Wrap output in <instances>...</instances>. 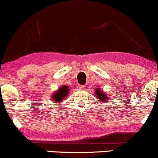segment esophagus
<instances>
[{"label": "esophagus", "mask_w": 158, "mask_h": 158, "mask_svg": "<svg viewBox=\"0 0 158 158\" xmlns=\"http://www.w3.org/2000/svg\"><path fill=\"white\" fill-rule=\"evenodd\" d=\"M77 87H78L79 89H81V90H83V89H85V87H86V86H83V85H79V86H77Z\"/></svg>", "instance_id": "esophagus-1"}]
</instances>
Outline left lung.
<instances>
[{
	"label": "left lung",
	"instance_id": "left-lung-1",
	"mask_svg": "<svg viewBox=\"0 0 158 158\" xmlns=\"http://www.w3.org/2000/svg\"><path fill=\"white\" fill-rule=\"evenodd\" d=\"M95 94L96 95H97L98 99H100L99 101H101L102 102H106L107 101H109V100H107L108 98L106 97V94H105L104 93H102L101 89H96Z\"/></svg>",
	"mask_w": 158,
	"mask_h": 158
}]
</instances>
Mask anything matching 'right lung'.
<instances>
[{
  "instance_id": "add662e5",
  "label": "right lung",
  "mask_w": 158,
  "mask_h": 158,
  "mask_svg": "<svg viewBox=\"0 0 158 158\" xmlns=\"http://www.w3.org/2000/svg\"><path fill=\"white\" fill-rule=\"evenodd\" d=\"M66 94V91L64 89H59L56 93L54 94L53 95V99L54 101H62V99L64 98Z\"/></svg>"
}]
</instances>
